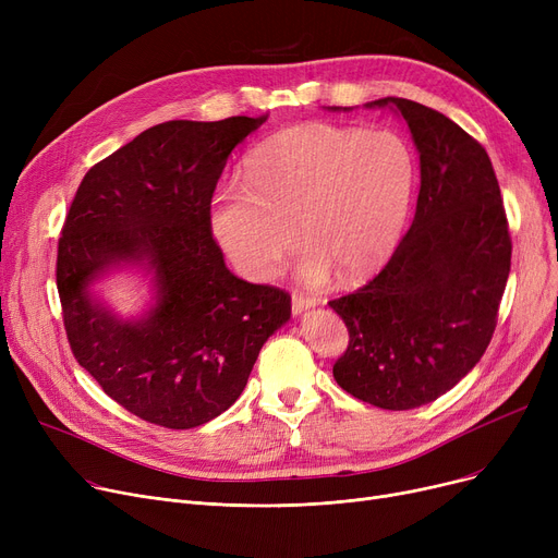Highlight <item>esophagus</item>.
<instances>
[{"mask_svg":"<svg viewBox=\"0 0 558 558\" xmlns=\"http://www.w3.org/2000/svg\"><path fill=\"white\" fill-rule=\"evenodd\" d=\"M314 305H316V301L312 296H303V294H299V291H294V294H291V312H294L296 316L303 314L305 310L314 307Z\"/></svg>","mask_w":558,"mask_h":558,"instance_id":"esophagus-1","label":"esophagus"}]
</instances>
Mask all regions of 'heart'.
<instances>
[{
    "mask_svg": "<svg viewBox=\"0 0 558 558\" xmlns=\"http://www.w3.org/2000/svg\"><path fill=\"white\" fill-rule=\"evenodd\" d=\"M414 185L416 158L400 135L310 122L255 146L242 181L217 190L210 223L251 280H269L299 232L305 280L335 271L355 282L396 248Z\"/></svg>",
    "mask_w": 558,
    "mask_h": 558,
    "instance_id": "heart-1",
    "label": "heart"
}]
</instances>
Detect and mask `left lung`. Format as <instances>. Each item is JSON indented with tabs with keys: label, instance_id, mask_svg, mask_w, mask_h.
I'll use <instances>...</instances> for the list:
<instances>
[{
	"label": "left lung",
	"instance_id": "obj_1",
	"mask_svg": "<svg viewBox=\"0 0 558 558\" xmlns=\"http://www.w3.org/2000/svg\"><path fill=\"white\" fill-rule=\"evenodd\" d=\"M366 106L402 114L421 156V192L387 267L330 301L350 337L332 375L362 402L402 412L444 396L482 360L511 271V234L475 137L416 101Z\"/></svg>",
	"mask_w": 558,
	"mask_h": 558
}]
</instances>
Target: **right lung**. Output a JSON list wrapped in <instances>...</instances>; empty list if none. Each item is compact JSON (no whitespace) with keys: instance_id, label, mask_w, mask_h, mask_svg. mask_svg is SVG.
Instances as JSON below:
<instances>
[{"instance_id":"1","label":"right lung","mask_w":558,"mask_h":558,"mask_svg":"<svg viewBox=\"0 0 558 558\" xmlns=\"http://www.w3.org/2000/svg\"><path fill=\"white\" fill-rule=\"evenodd\" d=\"M269 114L146 129L83 175L58 240L56 284L76 362L131 414L190 429L223 414L291 296L232 276L210 203L230 151ZM155 274L157 305L122 322L86 287L108 268Z\"/></svg>"}]
</instances>
